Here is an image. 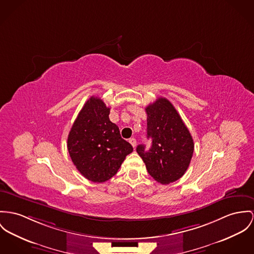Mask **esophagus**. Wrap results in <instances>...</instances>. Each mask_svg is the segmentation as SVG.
Here are the masks:
<instances>
[{"label":"esophagus","mask_w":254,"mask_h":254,"mask_svg":"<svg viewBox=\"0 0 254 254\" xmlns=\"http://www.w3.org/2000/svg\"><path fill=\"white\" fill-rule=\"evenodd\" d=\"M129 143L131 144V146H132L133 148H135V146H136V139H135V138H130V139H129Z\"/></svg>","instance_id":"obj_1"}]
</instances>
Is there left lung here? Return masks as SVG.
Wrapping results in <instances>:
<instances>
[{"label": "left lung", "mask_w": 254, "mask_h": 254, "mask_svg": "<svg viewBox=\"0 0 254 254\" xmlns=\"http://www.w3.org/2000/svg\"><path fill=\"white\" fill-rule=\"evenodd\" d=\"M147 137L152 138V147L145 151L138 145L149 174L162 185L179 180L186 173L193 155L194 143L187 126L173 104L158 98L146 107Z\"/></svg>", "instance_id": "left-lung-1"}]
</instances>
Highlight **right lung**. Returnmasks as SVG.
<instances>
[{
  "mask_svg": "<svg viewBox=\"0 0 254 254\" xmlns=\"http://www.w3.org/2000/svg\"><path fill=\"white\" fill-rule=\"evenodd\" d=\"M110 108L91 97L79 112L67 137V150L79 172L89 181L103 183L115 175L132 146L121 137L109 120Z\"/></svg>",
  "mask_w": 254,
  "mask_h": 254,
  "instance_id": "1",
  "label": "right lung"
}]
</instances>
